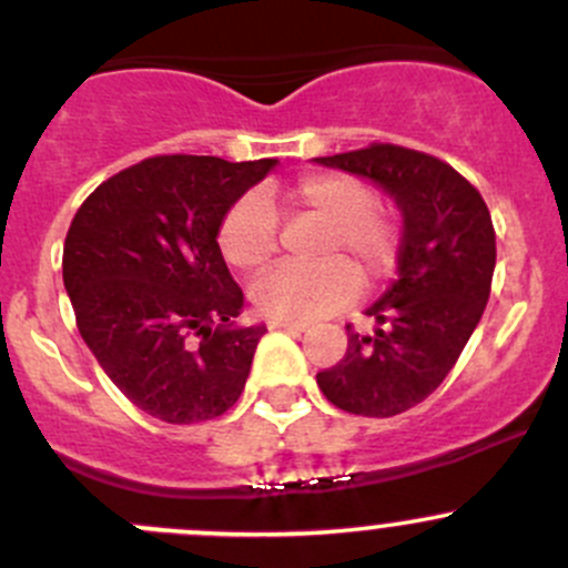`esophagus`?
Returning a JSON list of instances; mask_svg holds the SVG:
<instances>
[{"label":"esophagus","instance_id":"esophagus-1","mask_svg":"<svg viewBox=\"0 0 568 568\" xmlns=\"http://www.w3.org/2000/svg\"><path fill=\"white\" fill-rule=\"evenodd\" d=\"M268 326L272 329H285V332H305L307 324H300V321H283V318H268Z\"/></svg>","mask_w":568,"mask_h":568}]
</instances>
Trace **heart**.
<instances>
[{"label": "heart", "instance_id": "1", "mask_svg": "<svg viewBox=\"0 0 568 568\" xmlns=\"http://www.w3.org/2000/svg\"><path fill=\"white\" fill-rule=\"evenodd\" d=\"M288 211H307L326 222L316 266H280L252 285L257 311L283 321H313L341 311L357 296L363 283L385 277L398 252V227L382 209L376 194L359 178L346 173H313L280 192ZM222 255L242 272H261L277 252V214L261 192L239 197L222 216L216 231ZM346 256L357 273L341 262Z\"/></svg>", "mask_w": 568, "mask_h": 568}]
</instances>
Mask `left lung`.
I'll use <instances>...</instances> for the list:
<instances>
[{"label":"left lung","mask_w":568,"mask_h":568,"mask_svg":"<svg viewBox=\"0 0 568 568\" xmlns=\"http://www.w3.org/2000/svg\"><path fill=\"white\" fill-rule=\"evenodd\" d=\"M316 162L374 181L404 220L398 277L365 311L374 332L348 324L346 354L316 382L343 412L400 415L443 385L484 316L497 257L489 209L450 164L409 148L376 142Z\"/></svg>","instance_id":"1"}]
</instances>
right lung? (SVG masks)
<instances>
[{
    "label": "right lung",
    "mask_w": 568,
    "mask_h": 568,
    "mask_svg": "<svg viewBox=\"0 0 568 568\" xmlns=\"http://www.w3.org/2000/svg\"><path fill=\"white\" fill-rule=\"evenodd\" d=\"M277 159L153 156L73 216L62 283L79 335L120 393L164 423L225 415L266 326H233L244 294L216 244L222 216Z\"/></svg>",
    "instance_id": "obj_1"
}]
</instances>
